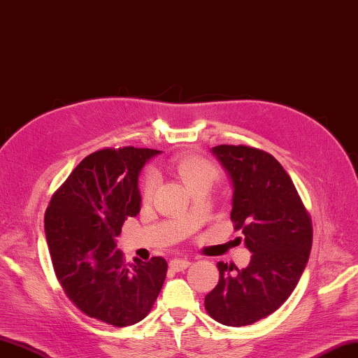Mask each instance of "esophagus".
I'll return each instance as SVG.
<instances>
[{"label": "esophagus", "instance_id": "obj_1", "mask_svg": "<svg viewBox=\"0 0 358 358\" xmlns=\"http://www.w3.org/2000/svg\"><path fill=\"white\" fill-rule=\"evenodd\" d=\"M171 268L172 270H176V271H182V270H186L189 265H190V262L187 261V259H172L171 261Z\"/></svg>", "mask_w": 358, "mask_h": 358}]
</instances>
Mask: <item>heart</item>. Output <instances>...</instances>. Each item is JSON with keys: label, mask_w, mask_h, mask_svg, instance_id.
Returning a JSON list of instances; mask_svg holds the SVG:
<instances>
[{"label": "heart", "mask_w": 358, "mask_h": 358, "mask_svg": "<svg viewBox=\"0 0 358 358\" xmlns=\"http://www.w3.org/2000/svg\"><path fill=\"white\" fill-rule=\"evenodd\" d=\"M173 169L185 182L189 190L199 186H212L220 178V169L213 162L204 159L201 155H181L173 159ZM160 177L155 171H148L143 178L145 198H151L159 186Z\"/></svg>", "instance_id": "obj_1"}]
</instances>
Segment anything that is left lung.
<instances>
[{
	"label": "left lung",
	"instance_id": "1",
	"mask_svg": "<svg viewBox=\"0 0 358 358\" xmlns=\"http://www.w3.org/2000/svg\"><path fill=\"white\" fill-rule=\"evenodd\" d=\"M212 154L230 177V220L243 230L252 259L236 273L218 262V285L204 305L222 325L245 327L276 311L293 293L308 262L313 226L292 178L271 154L244 145H220Z\"/></svg>",
	"mask_w": 358,
	"mask_h": 358
}]
</instances>
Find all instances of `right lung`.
Returning a JSON list of instances; mask_svg holds the SVG:
<instances>
[{
    "label": "right lung",
    "instance_id": "right-lung-1",
    "mask_svg": "<svg viewBox=\"0 0 358 358\" xmlns=\"http://www.w3.org/2000/svg\"><path fill=\"white\" fill-rule=\"evenodd\" d=\"M157 154L134 146L90 154L45 210L48 250L66 297L88 317L117 328L146 317L168 271L160 256L127 264L115 244L124 220L140 212L138 176Z\"/></svg>",
    "mask_w": 358,
    "mask_h": 358
}]
</instances>
